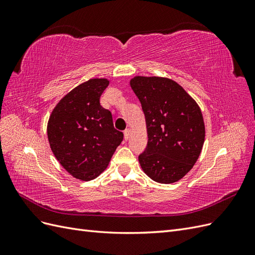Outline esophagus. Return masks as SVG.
<instances>
[{"label":"esophagus","instance_id":"esophagus-1","mask_svg":"<svg viewBox=\"0 0 255 255\" xmlns=\"http://www.w3.org/2000/svg\"><path fill=\"white\" fill-rule=\"evenodd\" d=\"M129 135H130V129H129V128H127V129L125 130V139H126V140L128 139Z\"/></svg>","mask_w":255,"mask_h":255}]
</instances>
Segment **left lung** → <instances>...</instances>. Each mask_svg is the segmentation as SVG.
Instances as JSON below:
<instances>
[{
	"mask_svg": "<svg viewBox=\"0 0 255 255\" xmlns=\"http://www.w3.org/2000/svg\"><path fill=\"white\" fill-rule=\"evenodd\" d=\"M129 85L141 103L148 144L138 156L143 172L161 184L187 174L205 138L203 116L181 85L159 76H135Z\"/></svg>",
	"mask_w": 255,
	"mask_h": 255,
	"instance_id": "8db88e82",
	"label": "left lung"
}]
</instances>
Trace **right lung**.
<instances>
[{
  "instance_id": "add662e5",
  "label": "right lung",
  "mask_w": 255,
  "mask_h": 255,
  "mask_svg": "<svg viewBox=\"0 0 255 255\" xmlns=\"http://www.w3.org/2000/svg\"><path fill=\"white\" fill-rule=\"evenodd\" d=\"M109 84L106 79L82 83L60 100L49 118L51 150L75 179L91 181L101 174L123 139L112 113L100 104Z\"/></svg>"
}]
</instances>
